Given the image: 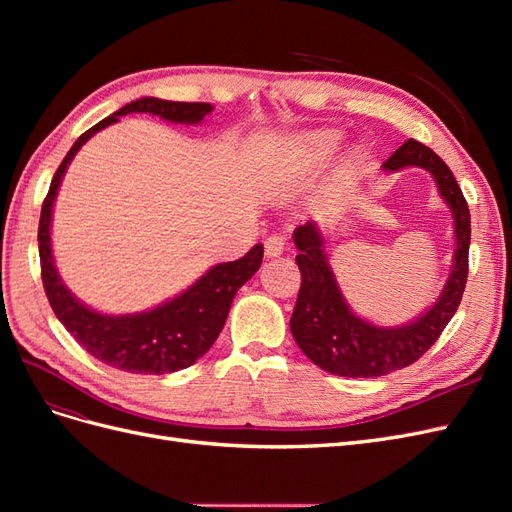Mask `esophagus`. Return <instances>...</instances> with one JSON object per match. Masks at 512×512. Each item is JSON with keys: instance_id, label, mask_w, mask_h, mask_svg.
<instances>
[{"instance_id": "esophagus-1", "label": "esophagus", "mask_w": 512, "mask_h": 512, "mask_svg": "<svg viewBox=\"0 0 512 512\" xmlns=\"http://www.w3.org/2000/svg\"><path fill=\"white\" fill-rule=\"evenodd\" d=\"M286 245H288V241H286L284 235H271V237H267L265 239V256L267 258L282 256L286 252Z\"/></svg>"}]
</instances>
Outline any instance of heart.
I'll return each instance as SVG.
<instances>
[{"instance_id":"heart-1","label":"heart","mask_w":512,"mask_h":512,"mask_svg":"<svg viewBox=\"0 0 512 512\" xmlns=\"http://www.w3.org/2000/svg\"><path fill=\"white\" fill-rule=\"evenodd\" d=\"M316 149H318V151H329V149H331V141H318V143H316Z\"/></svg>"}]
</instances>
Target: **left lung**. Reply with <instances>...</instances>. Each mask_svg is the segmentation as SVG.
Listing matches in <instances>:
<instances>
[{
  "instance_id": "1",
  "label": "left lung",
  "mask_w": 512,
  "mask_h": 512,
  "mask_svg": "<svg viewBox=\"0 0 512 512\" xmlns=\"http://www.w3.org/2000/svg\"><path fill=\"white\" fill-rule=\"evenodd\" d=\"M406 166L425 168L438 185V192L453 215L455 254L451 273L436 303L414 320L397 327H380L352 312L324 247L316 222H305L294 230L301 288L290 318L294 342L320 369L344 378H378L408 367L436 344L444 327L455 316L468 280L470 209L455 175L440 156L423 143L406 141L382 164L386 173Z\"/></svg>"
}]
</instances>
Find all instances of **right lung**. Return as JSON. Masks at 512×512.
<instances>
[{"label": "right lung", "mask_w": 512, "mask_h": 512, "mask_svg": "<svg viewBox=\"0 0 512 512\" xmlns=\"http://www.w3.org/2000/svg\"><path fill=\"white\" fill-rule=\"evenodd\" d=\"M211 111L213 106L207 102H168L160 98H138L121 106L119 111L108 115L94 128H89L76 138L64 162L59 164L49 194L42 203L38 250L46 297H49L55 316L76 342L91 356H96L98 361L115 369L130 371V374L160 376L196 363L218 339L228 318L232 299H235L237 290L260 269L262 252L265 250H262L260 243H256L243 258L220 262V265L211 267L177 297L147 309V312L119 316L100 314L74 297L55 267L51 222L61 179H64L76 151L91 136L113 126L123 115L147 113L170 123L198 126Z\"/></svg>", "instance_id": "right-lung-1"}]
</instances>
